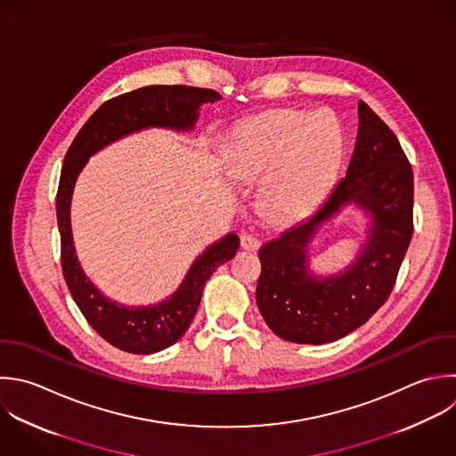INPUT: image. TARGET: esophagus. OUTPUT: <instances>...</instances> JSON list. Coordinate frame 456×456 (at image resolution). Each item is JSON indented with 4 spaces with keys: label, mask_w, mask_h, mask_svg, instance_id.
Returning <instances> with one entry per match:
<instances>
[{
    "label": "esophagus",
    "mask_w": 456,
    "mask_h": 456,
    "mask_svg": "<svg viewBox=\"0 0 456 456\" xmlns=\"http://www.w3.org/2000/svg\"><path fill=\"white\" fill-rule=\"evenodd\" d=\"M260 246H262V242H260L255 235H249V233L240 235V248H242V249H246V251H256Z\"/></svg>",
    "instance_id": "1"
}]
</instances>
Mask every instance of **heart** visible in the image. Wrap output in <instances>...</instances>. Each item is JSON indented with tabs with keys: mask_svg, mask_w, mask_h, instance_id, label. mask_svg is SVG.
<instances>
[{
	"mask_svg": "<svg viewBox=\"0 0 456 456\" xmlns=\"http://www.w3.org/2000/svg\"><path fill=\"white\" fill-rule=\"evenodd\" d=\"M342 157V132L326 116L278 109L242 123L230 160L244 180L269 178L267 207L281 217L310 212L331 185Z\"/></svg>",
	"mask_w": 456,
	"mask_h": 456,
	"instance_id": "1",
	"label": "heart"
}]
</instances>
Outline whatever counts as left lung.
<instances>
[{
    "mask_svg": "<svg viewBox=\"0 0 456 456\" xmlns=\"http://www.w3.org/2000/svg\"><path fill=\"white\" fill-rule=\"evenodd\" d=\"M371 219L368 239L346 272L321 279L307 269L314 230L344 206ZM413 173L394 132L358 103V134L346 176L306 221L260 248L256 305L267 326L297 344L346 337L387 301L413 233Z\"/></svg>",
    "mask_w": 456,
    "mask_h": 456,
    "instance_id": "8db88e82",
    "label": "left lung"
}]
</instances>
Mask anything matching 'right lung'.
<instances>
[{
    "label": "right lung",
    "mask_w": 456,
    "mask_h": 456,
    "mask_svg": "<svg viewBox=\"0 0 456 456\" xmlns=\"http://www.w3.org/2000/svg\"><path fill=\"white\" fill-rule=\"evenodd\" d=\"M221 94L189 86H150L105 102L82 126L66 153L57 192V221L62 244V271L69 292L87 322L112 346L150 354L173 346L189 330L201 301L205 281L216 267L232 260L239 248L237 233L208 246L191 265L183 281L167 299L150 306H126L103 296L86 276L73 242L71 198L87 160L114 141L144 128L189 132L203 103Z\"/></svg>",
    "instance_id": "add662e5"
}]
</instances>
